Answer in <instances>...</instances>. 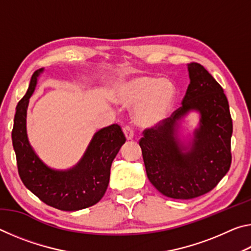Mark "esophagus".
<instances>
[{"label": "esophagus", "instance_id": "34e87169", "mask_svg": "<svg viewBox=\"0 0 251 251\" xmlns=\"http://www.w3.org/2000/svg\"><path fill=\"white\" fill-rule=\"evenodd\" d=\"M123 130H124V134H125V136H126V138L128 139H133V137H134V130H133V128H131L130 126H128V125H126L124 128H123Z\"/></svg>", "mask_w": 251, "mask_h": 251}]
</instances>
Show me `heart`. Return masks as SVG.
<instances>
[{
    "instance_id": "1",
    "label": "heart",
    "mask_w": 251,
    "mask_h": 251,
    "mask_svg": "<svg viewBox=\"0 0 251 251\" xmlns=\"http://www.w3.org/2000/svg\"><path fill=\"white\" fill-rule=\"evenodd\" d=\"M114 97L124 106H136L134 120L137 124L154 126L171 113L176 88L166 78L141 76L120 85Z\"/></svg>"
}]
</instances>
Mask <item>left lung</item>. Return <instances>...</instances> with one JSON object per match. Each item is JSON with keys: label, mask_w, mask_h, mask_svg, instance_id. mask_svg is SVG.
Listing matches in <instances>:
<instances>
[{"label": "left lung", "mask_w": 251, "mask_h": 251, "mask_svg": "<svg viewBox=\"0 0 251 251\" xmlns=\"http://www.w3.org/2000/svg\"><path fill=\"white\" fill-rule=\"evenodd\" d=\"M190 83L181 106L171 117L143 131L139 141L146 174L164 196L192 199L217 186L231 164L232 120L223 87L198 63L188 64ZM192 110L200 125L192 141L177 136L179 121Z\"/></svg>", "instance_id": "8db88e82"}]
</instances>
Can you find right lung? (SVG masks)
<instances>
[{
    "label": "right lung",
    "instance_id": "right-lung-1",
    "mask_svg": "<svg viewBox=\"0 0 251 251\" xmlns=\"http://www.w3.org/2000/svg\"><path fill=\"white\" fill-rule=\"evenodd\" d=\"M43 71L34 72L26 94L16 106L12 142L19 175L25 187L46 205L65 211L80 210L103 198L109 182L110 166L126 138L121 126L113 124L95 133L74 167L57 171L45 165L34 151L26 133L28 101Z\"/></svg>",
    "mask_w": 251,
    "mask_h": 251
}]
</instances>
